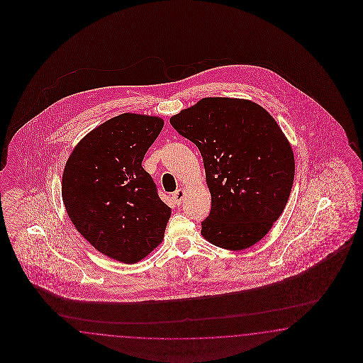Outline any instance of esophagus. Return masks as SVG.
<instances>
[{
    "label": "esophagus",
    "mask_w": 363,
    "mask_h": 363,
    "mask_svg": "<svg viewBox=\"0 0 363 363\" xmlns=\"http://www.w3.org/2000/svg\"><path fill=\"white\" fill-rule=\"evenodd\" d=\"M172 198H173L174 203L179 206V205H181L182 202H184V199H185V190H184V189H178L177 191H174V193H173V196H172Z\"/></svg>",
    "instance_id": "1"
}]
</instances>
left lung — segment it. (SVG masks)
<instances>
[{"mask_svg": "<svg viewBox=\"0 0 363 363\" xmlns=\"http://www.w3.org/2000/svg\"><path fill=\"white\" fill-rule=\"evenodd\" d=\"M170 123L203 160L211 194L203 238L228 250L261 241L285 209L296 172L291 146L274 118L247 99L210 97Z\"/></svg>", "mask_w": 363, "mask_h": 363, "instance_id": "8db88e82", "label": "left lung"}]
</instances>
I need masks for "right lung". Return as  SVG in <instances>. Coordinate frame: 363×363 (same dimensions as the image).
I'll list each match as a JSON object with an SVG mask.
<instances>
[{
	"instance_id": "right-lung-1",
	"label": "right lung",
	"mask_w": 363,
	"mask_h": 363,
	"mask_svg": "<svg viewBox=\"0 0 363 363\" xmlns=\"http://www.w3.org/2000/svg\"><path fill=\"white\" fill-rule=\"evenodd\" d=\"M162 128L160 117L123 113L86 134L66 161L62 201L69 218L99 253L123 264L153 252L172 214L143 167Z\"/></svg>"
}]
</instances>
